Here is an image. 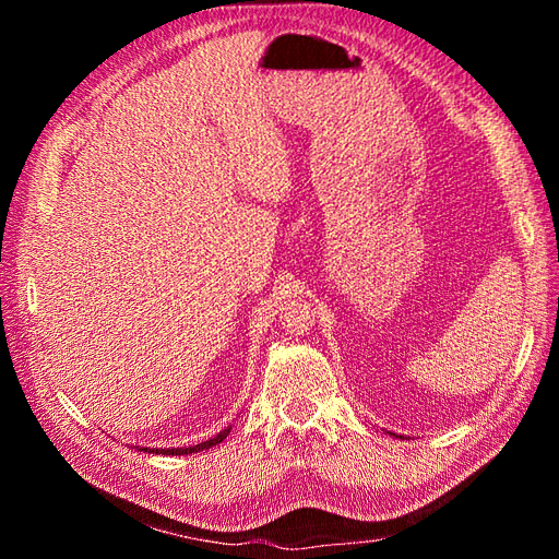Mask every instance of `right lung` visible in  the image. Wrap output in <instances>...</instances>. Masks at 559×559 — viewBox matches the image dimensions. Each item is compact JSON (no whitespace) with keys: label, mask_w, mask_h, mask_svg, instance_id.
I'll use <instances>...</instances> for the list:
<instances>
[{"label":"right lung","mask_w":559,"mask_h":559,"mask_svg":"<svg viewBox=\"0 0 559 559\" xmlns=\"http://www.w3.org/2000/svg\"><path fill=\"white\" fill-rule=\"evenodd\" d=\"M228 433H230V427H226L224 431H218L214 438H210V441L191 445V448H140V445H138V450H140V452H148V454H154V452H156V454H193V452L210 450V448H214L216 443H222Z\"/></svg>","instance_id":"add662e5"}]
</instances>
